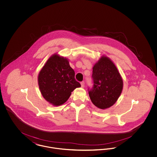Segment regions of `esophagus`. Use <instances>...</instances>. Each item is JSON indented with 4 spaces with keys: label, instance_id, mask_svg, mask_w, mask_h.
I'll list each match as a JSON object with an SVG mask.
<instances>
[{
    "label": "esophagus",
    "instance_id": "esophagus-1",
    "mask_svg": "<svg viewBox=\"0 0 157 157\" xmlns=\"http://www.w3.org/2000/svg\"><path fill=\"white\" fill-rule=\"evenodd\" d=\"M84 84H85L84 81H82V82H81V86H82V88L84 87Z\"/></svg>",
    "mask_w": 157,
    "mask_h": 157
}]
</instances>
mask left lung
<instances>
[{
  "label": "left lung",
  "instance_id": "8db88e82",
  "mask_svg": "<svg viewBox=\"0 0 157 157\" xmlns=\"http://www.w3.org/2000/svg\"><path fill=\"white\" fill-rule=\"evenodd\" d=\"M92 78L94 85L88 89L92 102L101 109L112 106L123 88L122 77L115 64L109 58L102 56L93 67Z\"/></svg>",
  "mask_w": 157,
  "mask_h": 157
}]
</instances>
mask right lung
Segmentation results:
<instances>
[{
    "label": "right lung",
    "instance_id": "obj_1",
    "mask_svg": "<svg viewBox=\"0 0 157 157\" xmlns=\"http://www.w3.org/2000/svg\"><path fill=\"white\" fill-rule=\"evenodd\" d=\"M37 81L43 97L54 106L64 104L71 92L81 86L75 79V72L68 60L57 54L47 60L39 74Z\"/></svg>",
    "mask_w": 157,
    "mask_h": 157
}]
</instances>
